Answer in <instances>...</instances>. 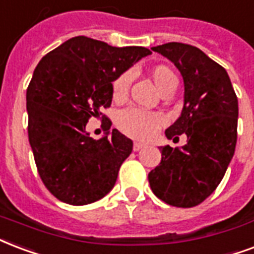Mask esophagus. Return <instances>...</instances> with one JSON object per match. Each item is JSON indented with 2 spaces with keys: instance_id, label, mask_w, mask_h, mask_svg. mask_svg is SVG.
<instances>
[{
  "instance_id": "obj_1",
  "label": "esophagus",
  "mask_w": 254,
  "mask_h": 254,
  "mask_svg": "<svg viewBox=\"0 0 254 254\" xmlns=\"http://www.w3.org/2000/svg\"><path fill=\"white\" fill-rule=\"evenodd\" d=\"M144 148V144H141V142H134L133 144V150L134 152H137V150H140V149Z\"/></svg>"
}]
</instances>
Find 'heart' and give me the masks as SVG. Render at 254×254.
Instances as JSON below:
<instances>
[{
	"instance_id": "b5f03b06",
	"label": "heart",
	"mask_w": 254,
	"mask_h": 254,
	"mask_svg": "<svg viewBox=\"0 0 254 254\" xmlns=\"http://www.w3.org/2000/svg\"><path fill=\"white\" fill-rule=\"evenodd\" d=\"M150 77L156 84L162 96L170 90L177 88V77L170 67L165 65H157L150 70ZM131 75L129 71L120 74L112 85L114 101H124L129 92ZM117 127L124 134L129 135L135 140H149L156 131L165 124V117L157 112L138 109V108H127L120 112L117 116Z\"/></svg>"
}]
</instances>
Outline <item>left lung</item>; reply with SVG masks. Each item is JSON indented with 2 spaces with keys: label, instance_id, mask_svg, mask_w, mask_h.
<instances>
[{
  "label": "left lung",
  "instance_id": "left-lung-1",
  "mask_svg": "<svg viewBox=\"0 0 254 254\" xmlns=\"http://www.w3.org/2000/svg\"><path fill=\"white\" fill-rule=\"evenodd\" d=\"M152 50L183 74V112L165 134L179 140L185 133L188 140L183 149L160 148L161 162L148 174L149 184L166 204L193 208L216 190L235 154L239 101L225 69L196 46L168 42Z\"/></svg>",
  "mask_w": 254,
  "mask_h": 254
}]
</instances>
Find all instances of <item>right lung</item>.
<instances>
[{"label": "right lung", "mask_w": 254, "mask_h": 254, "mask_svg": "<svg viewBox=\"0 0 254 254\" xmlns=\"http://www.w3.org/2000/svg\"><path fill=\"white\" fill-rule=\"evenodd\" d=\"M150 53L78 36L34 69L26 90L29 142L42 183L60 201L92 204L114 187L133 142L117 129L93 140L85 127L92 117L108 119L100 110L112 104V82Z\"/></svg>", "instance_id": "obj_1"}]
</instances>
